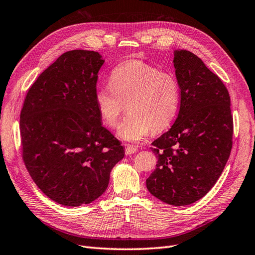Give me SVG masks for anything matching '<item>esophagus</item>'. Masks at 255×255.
Here are the masks:
<instances>
[{"instance_id": "obj_1", "label": "esophagus", "mask_w": 255, "mask_h": 255, "mask_svg": "<svg viewBox=\"0 0 255 255\" xmlns=\"http://www.w3.org/2000/svg\"><path fill=\"white\" fill-rule=\"evenodd\" d=\"M136 151H137L136 146L129 145V144H128V145L126 146V154H127V155H130V154H134Z\"/></svg>"}]
</instances>
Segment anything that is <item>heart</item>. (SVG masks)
<instances>
[{
    "label": "heart",
    "instance_id": "obj_1",
    "mask_svg": "<svg viewBox=\"0 0 255 255\" xmlns=\"http://www.w3.org/2000/svg\"><path fill=\"white\" fill-rule=\"evenodd\" d=\"M95 103L106 127L116 128L125 114L129 113L119 129L121 138L141 140L151 130L163 132L179 113L180 83L175 75L141 60H132L115 67L109 76V86L95 91Z\"/></svg>",
    "mask_w": 255,
    "mask_h": 255
}]
</instances>
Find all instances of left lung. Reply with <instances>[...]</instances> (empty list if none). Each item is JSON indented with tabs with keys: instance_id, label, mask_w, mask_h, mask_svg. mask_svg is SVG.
Instances as JSON below:
<instances>
[{
	"instance_id": "left-lung-1",
	"label": "left lung",
	"mask_w": 255,
	"mask_h": 255,
	"mask_svg": "<svg viewBox=\"0 0 255 255\" xmlns=\"http://www.w3.org/2000/svg\"><path fill=\"white\" fill-rule=\"evenodd\" d=\"M181 103L171 128L152 142L156 168L146 188L160 201L188 205L219 179L233 144V116L225 84L189 51L174 52Z\"/></svg>"
}]
</instances>
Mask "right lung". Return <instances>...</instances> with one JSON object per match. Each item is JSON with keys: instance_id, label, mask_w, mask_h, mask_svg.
I'll return each instance as SVG.
<instances>
[{"instance_id": "obj_1", "label": "right lung", "mask_w": 255, "mask_h": 255, "mask_svg": "<svg viewBox=\"0 0 255 255\" xmlns=\"http://www.w3.org/2000/svg\"><path fill=\"white\" fill-rule=\"evenodd\" d=\"M103 64L95 51L64 53L28 88L21 110L22 159L43 194L64 206L95 201L125 156L95 103Z\"/></svg>"}]
</instances>
